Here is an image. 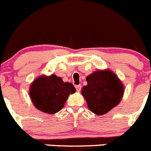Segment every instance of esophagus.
<instances>
[{
    "label": "esophagus",
    "instance_id": "esophagus-1",
    "mask_svg": "<svg viewBox=\"0 0 151 151\" xmlns=\"http://www.w3.org/2000/svg\"><path fill=\"white\" fill-rule=\"evenodd\" d=\"M75 88L77 89V91H80V90L82 88V86L81 85H77V86H76Z\"/></svg>",
    "mask_w": 151,
    "mask_h": 151
}]
</instances>
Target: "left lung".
<instances>
[{
  "mask_svg": "<svg viewBox=\"0 0 151 151\" xmlns=\"http://www.w3.org/2000/svg\"><path fill=\"white\" fill-rule=\"evenodd\" d=\"M86 80L88 84L83 86L82 94L86 99L89 110L95 114H105L122 99L123 85L112 71H95Z\"/></svg>",
  "mask_w": 151,
  "mask_h": 151,
  "instance_id": "1",
  "label": "left lung"
}]
</instances>
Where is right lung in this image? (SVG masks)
<instances>
[{
  "label": "right lung",
  "instance_id": "1",
  "mask_svg": "<svg viewBox=\"0 0 151 151\" xmlns=\"http://www.w3.org/2000/svg\"><path fill=\"white\" fill-rule=\"evenodd\" d=\"M75 91L71 83H64L60 77L52 74L37 78L31 86L29 95L37 109L55 114L62 109L68 95Z\"/></svg>",
  "mask_w": 151,
  "mask_h": 151
}]
</instances>
